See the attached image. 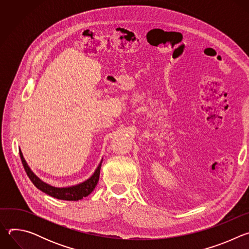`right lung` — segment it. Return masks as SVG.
Returning <instances> with one entry per match:
<instances>
[{"instance_id":"add662e5","label":"right lung","mask_w":249,"mask_h":249,"mask_svg":"<svg viewBox=\"0 0 249 249\" xmlns=\"http://www.w3.org/2000/svg\"><path fill=\"white\" fill-rule=\"evenodd\" d=\"M19 157L22 162V165L24 167V170L27 174V176L29 177V179L31 180V182L36 186L39 190H41L42 192L48 194L49 196H52L54 198L60 199V200H67V201H78L83 199L84 197H87L88 195H89L93 189L95 188L98 179H99V173H100V167H101V162L99 163L98 167L96 168L95 172L91 175V177H89V179H88L87 181L78 184L76 186H72V187H67V188H56L53 186H50L46 183H44L43 181H41L38 177L35 175L30 168L28 167L26 161L23 159V156L21 154V151L19 150Z\"/></svg>"}]
</instances>
